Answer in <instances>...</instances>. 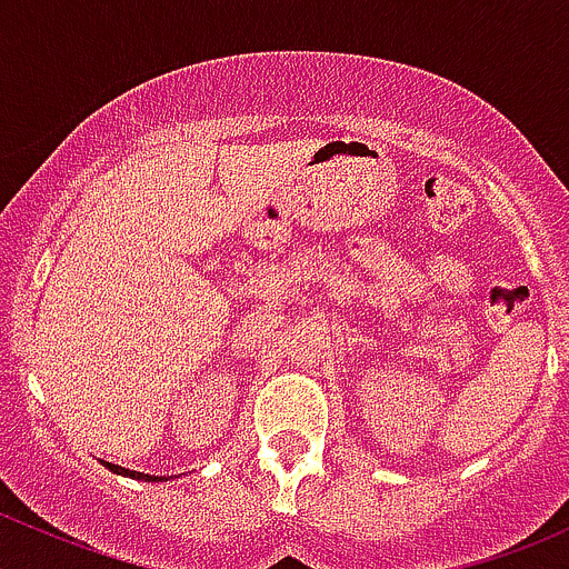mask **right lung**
<instances>
[{"label": "right lung", "instance_id": "add662e5", "mask_svg": "<svg viewBox=\"0 0 569 569\" xmlns=\"http://www.w3.org/2000/svg\"><path fill=\"white\" fill-rule=\"evenodd\" d=\"M112 473L118 476H129V479H142V481H162V476H148V473H137V470H129V468H120V465H112V462H104Z\"/></svg>", "mask_w": 569, "mask_h": 569}]
</instances>
